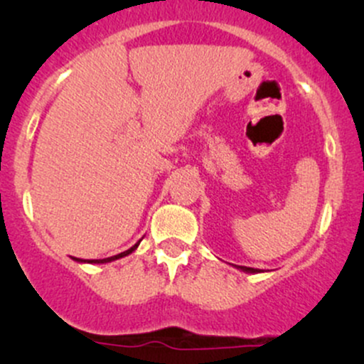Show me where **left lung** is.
Returning a JSON list of instances; mask_svg holds the SVG:
<instances>
[{"instance_id":"8db88e82","label":"left lung","mask_w":364,"mask_h":364,"mask_svg":"<svg viewBox=\"0 0 364 364\" xmlns=\"http://www.w3.org/2000/svg\"><path fill=\"white\" fill-rule=\"evenodd\" d=\"M240 269H243L245 272H258V269H252V267H240Z\"/></svg>"}]
</instances>
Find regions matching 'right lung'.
<instances>
[{
	"mask_svg": "<svg viewBox=\"0 0 364 364\" xmlns=\"http://www.w3.org/2000/svg\"><path fill=\"white\" fill-rule=\"evenodd\" d=\"M136 246H139V243H136L135 246H132V248L129 250H127V252H123V253H119V255H114V257H109V258H104V260H90V263H106V262H111V260H116V258H121V257H127V255H129L133 252V250L136 248ZM78 260V258H77ZM82 262V260H80Z\"/></svg>",
	"mask_w": 364,
	"mask_h": 364,
	"instance_id": "1",
	"label": "right lung"
}]
</instances>
